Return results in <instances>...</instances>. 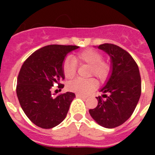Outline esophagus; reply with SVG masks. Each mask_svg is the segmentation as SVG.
<instances>
[{
	"instance_id": "34e87169",
	"label": "esophagus",
	"mask_w": 155,
	"mask_h": 155,
	"mask_svg": "<svg viewBox=\"0 0 155 155\" xmlns=\"http://www.w3.org/2000/svg\"><path fill=\"white\" fill-rule=\"evenodd\" d=\"M76 97H79V98H82V99H86L87 97H85V96H83V95H80V94H76Z\"/></svg>"
}]
</instances>
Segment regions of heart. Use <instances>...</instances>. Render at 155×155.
<instances>
[{"label":"heart","mask_w":155,"mask_h":155,"mask_svg":"<svg viewBox=\"0 0 155 155\" xmlns=\"http://www.w3.org/2000/svg\"><path fill=\"white\" fill-rule=\"evenodd\" d=\"M103 56L100 52L92 49H88L78 53L72 57V59L68 58L63 63V75L67 79H71L76 74V64H87L90 67L89 75H93L101 81L105 80L110 73V65L102 60ZM97 81L94 79L81 80L75 79L68 83V89L78 94L87 96L94 91L97 87Z\"/></svg>","instance_id":"b5f03b06"}]
</instances>
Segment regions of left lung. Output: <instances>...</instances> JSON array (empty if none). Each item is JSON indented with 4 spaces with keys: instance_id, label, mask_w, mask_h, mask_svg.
Segmentation results:
<instances>
[{
    "instance_id": "8db88e82",
    "label": "left lung",
    "mask_w": 155,
    "mask_h": 155,
    "mask_svg": "<svg viewBox=\"0 0 155 155\" xmlns=\"http://www.w3.org/2000/svg\"><path fill=\"white\" fill-rule=\"evenodd\" d=\"M97 48L110 57V73L100 90L104 99L97 97L98 104L89 109V113L98 125L113 129L122 125L134 113L141 97V76L136 62L125 50L110 43Z\"/></svg>"
}]
</instances>
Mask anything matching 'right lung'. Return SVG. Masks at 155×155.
Segmentation results:
<instances>
[{"label": "right lung", "instance_id": "add662e5", "mask_svg": "<svg viewBox=\"0 0 155 155\" xmlns=\"http://www.w3.org/2000/svg\"><path fill=\"white\" fill-rule=\"evenodd\" d=\"M77 46L49 45L38 50L21 66L18 76L17 96L27 117L42 129L59 125L67 117L75 93L53 97L51 87L64 80L63 63Z\"/></svg>", "mask_w": 155, "mask_h": 155}]
</instances>
